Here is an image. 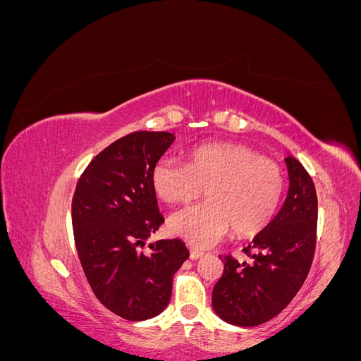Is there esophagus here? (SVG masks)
Instances as JSON below:
<instances>
[{
    "label": "esophagus",
    "mask_w": 361,
    "mask_h": 361,
    "mask_svg": "<svg viewBox=\"0 0 361 361\" xmlns=\"http://www.w3.org/2000/svg\"><path fill=\"white\" fill-rule=\"evenodd\" d=\"M202 256H203L202 251H199V250H194V248H191V250H190V259H192V260H197V259H200Z\"/></svg>",
    "instance_id": "esophagus-1"
}]
</instances>
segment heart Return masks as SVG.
<instances>
[{
	"mask_svg": "<svg viewBox=\"0 0 361 361\" xmlns=\"http://www.w3.org/2000/svg\"><path fill=\"white\" fill-rule=\"evenodd\" d=\"M158 197L170 204L207 202L174 212L169 227L195 248H209L232 232L255 236L272 221L285 188L281 167L251 147L211 143L194 147L188 164L161 158L152 170Z\"/></svg>",
	"mask_w": 361,
	"mask_h": 361,
	"instance_id": "obj_1",
	"label": "heart"
}]
</instances>
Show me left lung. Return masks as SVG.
Wrapping results in <instances>:
<instances>
[{
	"label": "left lung",
	"instance_id": "obj_1",
	"mask_svg": "<svg viewBox=\"0 0 361 361\" xmlns=\"http://www.w3.org/2000/svg\"><path fill=\"white\" fill-rule=\"evenodd\" d=\"M289 190L272 221L244 248L251 262L224 256V271L212 292L220 318L256 326L277 316L307 277L316 247L318 197L310 174L293 157L285 158Z\"/></svg>",
	"mask_w": 361,
	"mask_h": 361
}]
</instances>
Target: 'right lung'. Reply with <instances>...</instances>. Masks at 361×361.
<instances>
[{
    "label": "right lung",
    "mask_w": 361,
    "mask_h": 361,
    "mask_svg": "<svg viewBox=\"0 0 361 361\" xmlns=\"http://www.w3.org/2000/svg\"><path fill=\"white\" fill-rule=\"evenodd\" d=\"M174 138L149 130L118 138L87 166L72 199L84 274L97 300L128 321L155 318L167 307L173 276L190 256L180 239H161L143 253L164 223L152 170Z\"/></svg>",
    "instance_id": "right-lung-1"
}]
</instances>
